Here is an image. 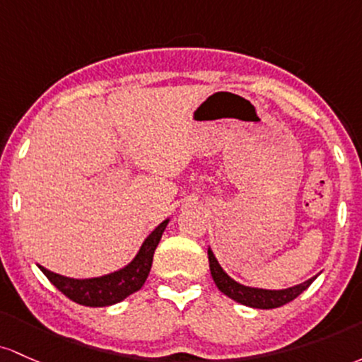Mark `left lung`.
<instances>
[{"instance_id": "1", "label": "left lung", "mask_w": 362, "mask_h": 362, "mask_svg": "<svg viewBox=\"0 0 362 362\" xmlns=\"http://www.w3.org/2000/svg\"><path fill=\"white\" fill-rule=\"evenodd\" d=\"M209 263H210V274L215 286L218 287V291L224 292L227 298L234 299L235 303L245 304L250 308H258V310H272V308H280L284 304L294 301L301 292H304L308 287L311 286V282L315 277L306 280V282L299 284V286L289 287V289L282 291H267V289H255V287H245L241 284H238L233 280L229 275L222 270V267L218 265V262L215 259L212 250L209 247Z\"/></svg>"}]
</instances>
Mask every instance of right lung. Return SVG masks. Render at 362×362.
Here are the masks:
<instances>
[{
  "label": "right lung",
  "mask_w": 362,
  "mask_h": 362,
  "mask_svg": "<svg viewBox=\"0 0 362 362\" xmlns=\"http://www.w3.org/2000/svg\"><path fill=\"white\" fill-rule=\"evenodd\" d=\"M165 226H168V221L162 222V224L145 239V243L141 245L135 259H133L128 267H124L123 270L115 272V274H109L97 279L76 280L63 277V275L54 274V272L44 269V267L40 265L39 269L42 270V274L46 275L47 279H49L52 286L63 292L66 298H70L71 301L90 308L111 306V304L123 301V299L128 298L129 294L141 289V286H144L150 274L153 251H156L157 245H159Z\"/></svg>",
  "instance_id": "obj_1"
}]
</instances>
